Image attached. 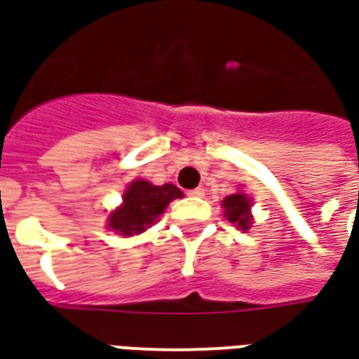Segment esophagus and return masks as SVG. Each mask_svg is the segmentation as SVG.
<instances>
[{
    "label": "esophagus",
    "mask_w": 359,
    "mask_h": 359,
    "mask_svg": "<svg viewBox=\"0 0 359 359\" xmlns=\"http://www.w3.org/2000/svg\"><path fill=\"white\" fill-rule=\"evenodd\" d=\"M203 194H205L203 188H192V190H188V196H194V198H202Z\"/></svg>",
    "instance_id": "34e87169"
}]
</instances>
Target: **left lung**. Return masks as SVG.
<instances>
[{"label": "left lung", "instance_id": "obj_1", "mask_svg": "<svg viewBox=\"0 0 359 359\" xmlns=\"http://www.w3.org/2000/svg\"><path fill=\"white\" fill-rule=\"evenodd\" d=\"M223 208H225V217L233 223L236 229H242V231H248L254 219H252V202L248 200V196L244 192H238V194L226 196L223 200Z\"/></svg>", "mask_w": 359, "mask_h": 359}]
</instances>
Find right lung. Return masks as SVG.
Masks as SVG:
<instances>
[{"label":"right lung","mask_w":359,"mask_h":359,"mask_svg":"<svg viewBox=\"0 0 359 359\" xmlns=\"http://www.w3.org/2000/svg\"><path fill=\"white\" fill-rule=\"evenodd\" d=\"M177 198H182V192L175 184L156 187L148 180H133L123 194V203L107 219V226L123 236L144 233Z\"/></svg>","instance_id":"add662e5"}]
</instances>
